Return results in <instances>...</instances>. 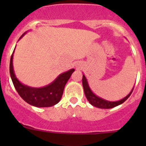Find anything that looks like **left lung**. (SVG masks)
I'll use <instances>...</instances> for the list:
<instances>
[{"label": "left lung", "mask_w": 146, "mask_h": 146, "mask_svg": "<svg viewBox=\"0 0 146 146\" xmlns=\"http://www.w3.org/2000/svg\"><path fill=\"white\" fill-rule=\"evenodd\" d=\"M82 86H83V89H84L85 95H86V98H87L88 101L89 102V103L91 104H92L93 106L96 107V108H102V109H110V108H114V107H116L118 106V105H119V104L123 103L126 101V99L129 97L134 89L133 88V89L131 90V92H130L126 97L123 98V99H121V100L117 102H110L108 101V100H105V99H102V98L101 97H99V96L95 95V94L92 92V91H91L90 87H89L88 81L87 80H86V76H85L84 74L82 75Z\"/></svg>", "instance_id": "1"}]
</instances>
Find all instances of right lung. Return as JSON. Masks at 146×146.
Returning a JSON list of instances; mask_svg holds the SVG:
<instances>
[{
    "mask_svg": "<svg viewBox=\"0 0 146 146\" xmlns=\"http://www.w3.org/2000/svg\"><path fill=\"white\" fill-rule=\"evenodd\" d=\"M25 33H23L20 38H21ZM14 52L10 59V75L14 86L22 99L31 105L38 108L52 107L58 104L61 99L64 87L66 84L67 81L69 80L72 74L74 72V69H72L60 74L52 83H50L47 86L42 88L29 87L21 83L15 76L13 69Z\"/></svg>",
    "mask_w": 146,
    "mask_h": 146,
    "instance_id": "add662e5",
    "label": "right lung"
}]
</instances>
